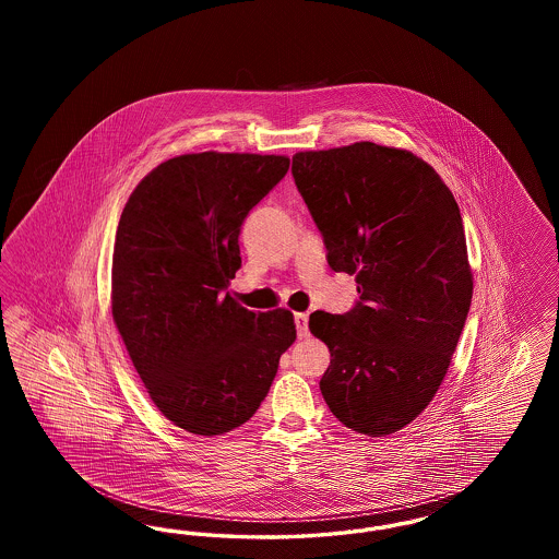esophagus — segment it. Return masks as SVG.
Wrapping results in <instances>:
<instances>
[{
	"mask_svg": "<svg viewBox=\"0 0 559 559\" xmlns=\"http://www.w3.org/2000/svg\"><path fill=\"white\" fill-rule=\"evenodd\" d=\"M295 329H297V337H308L310 335V331H308V314L306 312L295 314Z\"/></svg>",
	"mask_w": 559,
	"mask_h": 559,
	"instance_id": "esophagus-1",
	"label": "esophagus"
}]
</instances>
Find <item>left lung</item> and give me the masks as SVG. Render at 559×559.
<instances>
[{
  "label": "left lung",
  "mask_w": 559,
  "mask_h": 559,
  "mask_svg": "<svg viewBox=\"0 0 559 559\" xmlns=\"http://www.w3.org/2000/svg\"><path fill=\"white\" fill-rule=\"evenodd\" d=\"M292 174L329 266L360 293L346 314H310L331 352L320 392L349 429L394 433L436 396L472 306L459 205L426 160L372 142L295 153Z\"/></svg>",
  "instance_id": "obj_1"
}]
</instances>
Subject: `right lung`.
Returning a JSON list of instances; mask_svg holds the SVG:
<instances>
[{
	"instance_id": "add662e5",
	"label": "right lung",
	"mask_w": 559,
	"mask_h": 559,
	"mask_svg": "<svg viewBox=\"0 0 559 559\" xmlns=\"http://www.w3.org/2000/svg\"><path fill=\"white\" fill-rule=\"evenodd\" d=\"M289 159L199 153L160 163L130 194L112 251V319L160 413L197 436L242 426L295 342L289 310L230 293L240 226Z\"/></svg>"
}]
</instances>
